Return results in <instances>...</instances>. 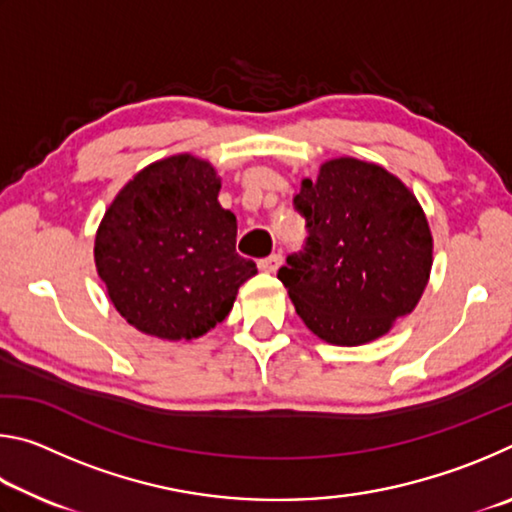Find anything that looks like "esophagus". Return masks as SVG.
<instances>
[{"instance_id":"obj_1","label":"esophagus","mask_w":512,"mask_h":512,"mask_svg":"<svg viewBox=\"0 0 512 512\" xmlns=\"http://www.w3.org/2000/svg\"><path fill=\"white\" fill-rule=\"evenodd\" d=\"M280 264H282L280 253H273V255H268L264 259H259V268H262L264 273H275L277 268H280Z\"/></svg>"}]
</instances>
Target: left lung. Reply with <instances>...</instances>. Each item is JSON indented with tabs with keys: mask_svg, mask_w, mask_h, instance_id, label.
<instances>
[{
	"mask_svg": "<svg viewBox=\"0 0 512 512\" xmlns=\"http://www.w3.org/2000/svg\"><path fill=\"white\" fill-rule=\"evenodd\" d=\"M293 205L309 237L277 277L318 339L366 345L411 314L427 289L433 237L400 178L375 162L334 158L302 180Z\"/></svg>",
	"mask_w": 512,
	"mask_h": 512,
	"instance_id": "left-lung-1",
	"label": "left lung"
}]
</instances>
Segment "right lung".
Segmentation results:
<instances>
[{"label":"right lung","instance_id":"obj_1","mask_svg":"<svg viewBox=\"0 0 512 512\" xmlns=\"http://www.w3.org/2000/svg\"><path fill=\"white\" fill-rule=\"evenodd\" d=\"M212 162L178 153L137 171L112 198L94 237V264L128 325L192 341L230 314L257 273L235 253L237 216L219 203Z\"/></svg>","mask_w":512,"mask_h":512}]
</instances>
